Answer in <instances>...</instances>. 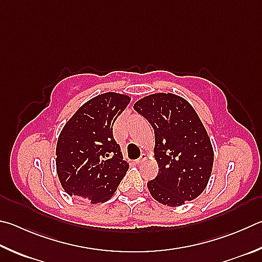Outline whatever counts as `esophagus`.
I'll return each instance as SVG.
<instances>
[{
    "label": "esophagus",
    "mask_w": 262,
    "mask_h": 262,
    "mask_svg": "<svg viewBox=\"0 0 262 262\" xmlns=\"http://www.w3.org/2000/svg\"><path fill=\"white\" fill-rule=\"evenodd\" d=\"M145 159H146V155H145V154H143V155H142V156L140 157L139 159L135 160V164H136V165H140V164L143 163V161H144Z\"/></svg>",
    "instance_id": "esophagus-1"
}]
</instances>
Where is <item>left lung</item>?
I'll list each match as a JSON object with an SVG mask.
<instances>
[{
    "instance_id": "8db88e82",
    "label": "left lung",
    "mask_w": 262,
    "mask_h": 262,
    "mask_svg": "<svg viewBox=\"0 0 262 262\" xmlns=\"http://www.w3.org/2000/svg\"><path fill=\"white\" fill-rule=\"evenodd\" d=\"M134 108L155 129L159 172L147 182L151 196L167 206L197 198L210 180L214 152L191 104L178 95L158 93L141 98Z\"/></svg>"
}]
</instances>
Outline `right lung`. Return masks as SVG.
<instances>
[{
    "instance_id": "right-lung-1",
    "label": "right lung",
    "mask_w": 262,
    "mask_h": 262,
    "mask_svg": "<svg viewBox=\"0 0 262 262\" xmlns=\"http://www.w3.org/2000/svg\"><path fill=\"white\" fill-rule=\"evenodd\" d=\"M129 102L127 95L101 94L65 123L57 141L56 168L70 196L97 204L117 191L129 164L113 137V125Z\"/></svg>"
}]
</instances>
